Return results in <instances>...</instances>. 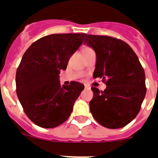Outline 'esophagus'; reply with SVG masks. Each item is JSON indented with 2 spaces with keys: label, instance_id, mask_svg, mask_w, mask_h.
I'll use <instances>...</instances> for the list:
<instances>
[{
  "label": "esophagus",
  "instance_id": "esophagus-1",
  "mask_svg": "<svg viewBox=\"0 0 158 158\" xmlns=\"http://www.w3.org/2000/svg\"><path fill=\"white\" fill-rule=\"evenodd\" d=\"M84 87H85V89H89V86H88V85H85V86H84Z\"/></svg>",
  "mask_w": 158,
  "mask_h": 158
}]
</instances>
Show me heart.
<instances>
[{
	"instance_id": "obj_1",
	"label": "heart",
	"mask_w": 158,
	"mask_h": 158,
	"mask_svg": "<svg viewBox=\"0 0 158 158\" xmlns=\"http://www.w3.org/2000/svg\"><path fill=\"white\" fill-rule=\"evenodd\" d=\"M92 50L91 48H89V47H84V49H83V50H82V52H86V51H89V50Z\"/></svg>"
}]
</instances>
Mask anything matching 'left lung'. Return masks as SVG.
<instances>
[{
	"label": "left lung",
	"instance_id": "left-lung-1",
	"mask_svg": "<svg viewBox=\"0 0 158 158\" xmlns=\"http://www.w3.org/2000/svg\"><path fill=\"white\" fill-rule=\"evenodd\" d=\"M84 44L96 53L94 78H102L107 85L103 91L91 88L90 112L103 127H124L138 115L146 95L143 66L132 48L121 40L89 35Z\"/></svg>",
	"mask_w": 158,
	"mask_h": 158
}]
</instances>
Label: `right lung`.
<instances>
[{
  "instance_id": "1",
  "label": "right lung",
  "mask_w": 158,
  "mask_h": 158,
  "mask_svg": "<svg viewBox=\"0 0 158 158\" xmlns=\"http://www.w3.org/2000/svg\"><path fill=\"white\" fill-rule=\"evenodd\" d=\"M87 34H53L34 42L16 70V94L24 112L39 127L60 126L70 116L84 84L60 85L59 74Z\"/></svg>"
}]
</instances>
